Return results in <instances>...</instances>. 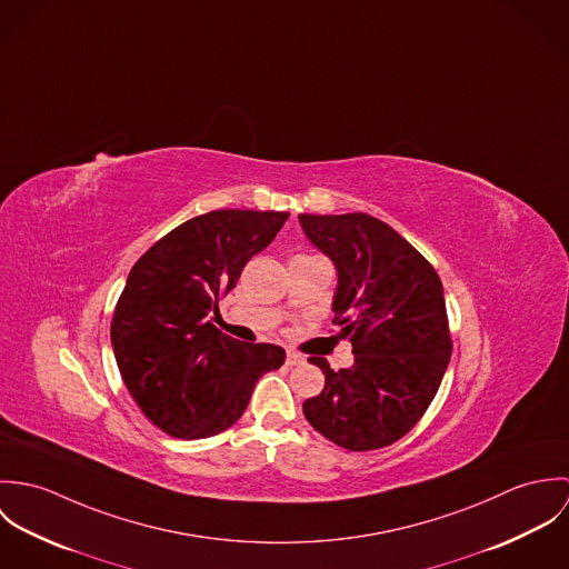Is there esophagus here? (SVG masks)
Returning <instances> with one entry per match:
<instances>
[{
  "instance_id": "34e87169",
  "label": "esophagus",
  "mask_w": 569,
  "mask_h": 569,
  "mask_svg": "<svg viewBox=\"0 0 569 569\" xmlns=\"http://www.w3.org/2000/svg\"><path fill=\"white\" fill-rule=\"evenodd\" d=\"M302 361H305V359H302L298 352H291V350L287 352V366H289V368H293V366H300Z\"/></svg>"
}]
</instances>
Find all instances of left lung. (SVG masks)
Listing matches in <instances>:
<instances>
[{
    "instance_id": "left-lung-1",
    "label": "left lung",
    "mask_w": 569,
    "mask_h": 569,
    "mask_svg": "<svg viewBox=\"0 0 569 569\" xmlns=\"http://www.w3.org/2000/svg\"><path fill=\"white\" fill-rule=\"evenodd\" d=\"M309 241L335 262L332 325L352 343V368L330 370L305 416L330 442L372 451L401 440L433 401L451 359L442 282L388 223L363 214H300Z\"/></svg>"
}]
</instances>
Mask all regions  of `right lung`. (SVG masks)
<instances>
[{
	"label": "right lung",
	"instance_id": "obj_1",
	"mask_svg": "<svg viewBox=\"0 0 569 569\" xmlns=\"http://www.w3.org/2000/svg\"><path fill=\"white\" fill-rule=\"evenodd\" d=\"M289 212L212 210L170 230L133 264L111 320L122 381L163 433L210 438L232 427L256 381L284 363L273 343H243L212 325L219 300Z\"/></svg>",
	"mask_w": 569,
	"mask_h": 569
}]
</instances>
